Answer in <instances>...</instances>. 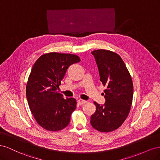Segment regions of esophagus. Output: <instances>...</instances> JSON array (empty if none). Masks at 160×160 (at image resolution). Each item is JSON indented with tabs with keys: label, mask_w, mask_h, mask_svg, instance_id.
<instances>
[{
	"label": "esophagus",
	"mask_w": 160,
	"mask_h": 160,
	"mask_svg": "<svg viewBox=\"0 0 160 160\" xmlns=\"http://www.w3.org/2000/svg\"><path fill=\"white\" fill-rule=\"evenodd\" d=\"M77 103H78L79 105H83L87 103V101H85L83 99H79L78 101H77Z\"/></svg>",
	"instance_id": "obj_1"
}]
</instances>
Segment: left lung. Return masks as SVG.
<instances>
[{"label": "left lung", "mask_w": 160, "mask_h": 160, "mask_svg": "<svg viewBox=\"0 0 160 160\" xmlns=\"http://www.w3.org/2000/svg\"><path fill=\"white\" fill-rule=\"evenodd\" d=\"M95 59L104 90L105 103L96 105L91 116V124L95 129L109 132L123 124L132 104V79L121 57L114 52L99 49L91 52Z\"/></svg>", "instance_id": "left-lung-1"}]
</instances>
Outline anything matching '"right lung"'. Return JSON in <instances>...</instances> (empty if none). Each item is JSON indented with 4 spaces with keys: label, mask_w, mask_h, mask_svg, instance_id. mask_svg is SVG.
I'll list each match as a JSON object with an SVG mask.
<instances>
[{
    "label": "right lung",
    "mask_w": 160,
    "mask_h": 160,
    "mask_svg": "<svg viewBox=\"0 0 160 160\" xmlns=\"http://www.w3.org/2000/svg\"><path fill=\"white\" fill-rule=\"evenodd\" d=\"M79 61L75 55L49 52L34 64L27 83V99L37 123L44 129L56 132L69 125L76 100L64 99L57 89L68 67Z\"/></svg>",
    "instance_id": "1"
}]
</instances>
